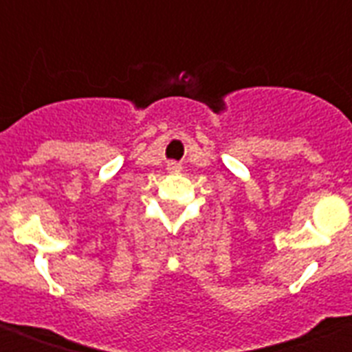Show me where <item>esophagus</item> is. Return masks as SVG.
<instances>
[{
	"instance_id": "34e87169",
	"label": "esophagus",
	"mask_w": 352,
	"mask_h": 352,
	"mask_svg": "<svg viewBox=\"0 0 352 352\" xmlns=\"http://www.w3.org/2000/svg\"><path fill=\"white\" fill-rule=\"evenodd\" d=\"M167 171H169V173H179V171H181V166H179L177 162H169V164H167Z\"/></svg>"
}]
</instances>
